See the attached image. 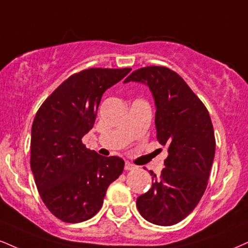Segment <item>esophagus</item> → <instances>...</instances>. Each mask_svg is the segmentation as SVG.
Segmentation results:
<instances>
[{"label":"esophagus","instance_id":"34e87169","mask_svg":"<svg viewBox=\"0 0 248 248\" xmlns=\"http://www.w3.org/2000/svg\"><path fill=\"white\" fill-rule=\"evenodd\" d=\"M135 169H136V166L132 163L126 162V164H124V170H126V171H132V170H135Z\"/></svg>","mask_w":248,"mask_h":248}]
</instances>
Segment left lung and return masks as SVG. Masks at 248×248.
Here are the masks:
<instances>
[{"mask_svg":"<svg viewBox=\"0 0 248 248\" xmlns=\"http://www.w3.org/2000/svg\"><path fill=\"white\" fill-rule=\"evenodd\" d=\"M130 80L153 92L157 140L169 151L160 177L150 171L153 186L137 198L136 207L148 222L177 224L195 209L207 188L216 147L209 112L183 77L166 67L140 68L124 82Z\"/></svg>","mask_w":248,"mask_h":248,"instance_id":"1","label":"left lung"}]
</instances>
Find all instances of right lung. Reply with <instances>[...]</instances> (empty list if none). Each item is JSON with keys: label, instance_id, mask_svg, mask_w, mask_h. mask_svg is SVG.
I'll return each mask as SVG.
<instances>
[{"label": "right lung", "instance_id": "right-lung-1", "mask_svg": "<svg viewBox=\"0 0 248 248\" xmlns=\"http://www.w3.org/2000/svg\"><path fill=\"white\" fill-rule=\"evenodd\" d=\"M130 68H90L68 77L38 109L31 132V170L38 192L56 218L90 219L124 168L122 158L104 157L83 144L93 127L101 95Z\"/></svg>", "mask_w": 248, "mask_h": 248}]
</instances>
